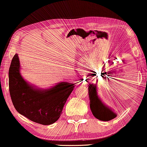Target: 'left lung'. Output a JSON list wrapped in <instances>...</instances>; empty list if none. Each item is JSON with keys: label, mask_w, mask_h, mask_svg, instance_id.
I'll use <instances>...</instances> for the list:
<instances>
[{"label": "left lung", "mask_w": 147, "mask_h": 147, "mask_svg": "<svg viewBox=\"0 0 147 147\" xmlns=\"http://www.w3.org/2000/svg\"><path fill=\"white\" fill-rule=\"evenodd\" d=\"M89 89V97L90 100V109L92 114L98 119L108 121L117 117V115L107 107L101 101L96 92V87L93 85H90Z\"/></svg>", "instance_id": "obj_1"}]
</instances>
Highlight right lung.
Listing matches in <instances>:
<instances>
[{"mask_svg":"<svg viewBox=\"0 0 147 147\" xmlns=\"http://www.w3.org/2000/svg\"><path fill=\"white\" fill-rule=\"evenodd\" d=\"M18 55L13 57L9 70V87L15 109L30 120L42 125H50L60 118L75 83H57L42 90L30 85L20 74Z\"/></svg>","mask_w":147,"mask_h":147,"instance_id":"1","label":"right lung"}]
</instances>
